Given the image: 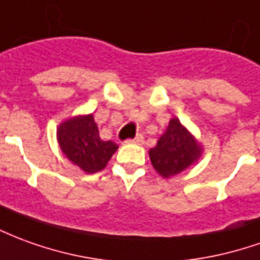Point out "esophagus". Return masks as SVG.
I'll list each match as a JSON object with an SVG mask.
<instances>
[{
    "mask_svg": "<svg viewBox=\"0 0 260 260\" xmlns=\"http://www.w3.org/2000/svg\"><path fill=\"white\" fill-rule=\"evenodd\" d=\"M126 143H136V145H142L143 143V136L142 135H138L135 136L134 139H128Z\"/></svg>",
    "mask_w": 260,
    "mask_h": 260,
    "instance_id": "esophagus-1",
    "label": "esophagus"
}]
</instances>
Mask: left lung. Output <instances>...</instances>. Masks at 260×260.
<instances>
[{
  "label": "left lung",
  "instance_id": "obj_1",
  "mask_svg": "<svg viewBox=\"0 0 260 260\" xmlns=\"http://www.w3.org/2000/svg\"><path fill=\"white\" fill-rule=\"evenodd\" d=\"M201 148L177 118L170 119L166 132L149 150L150 161L163 177L180 173L197 160Z\"/></svg>",
  "mask_w": 260,
  "mask_h": 260
}]
</instances>
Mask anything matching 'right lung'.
Instances as JSON below:
<instances>
[{
    "mask_svg": "<svg viewBox=\"0 0 260 260\" xmlns=\"http://www.w3.org/2000/svg\"><path fill=\"white\" fill-rule=\"evenodd\" d=\"M57 141L61 152L87 173H95L107 166L118 149L112 141H103L92 115L76 117L59 126Z\"/></svg>",
    "mask_w": 260,
    "mask_h": 260,
    "instance_id": "right-lung-1",
    "label": "right lung"
}]
</instances>
